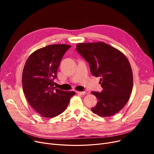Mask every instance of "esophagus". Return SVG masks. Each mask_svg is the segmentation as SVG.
Returning <instances> with one entry per match:
<instances>
[{
  "label": "esophagus",
  "mask_w": 154,
  "mask_h": 154,
  "mask_svg": "<svg viewBox=\"0 0 154 154\" xmlns=\"http://www.w3.org/2000/svg\"><path fill=\"white\" fill-rule=\"evenodd\" d=\"M77 93L79 95H84L85 94V92H80V91H77Z\"/></svg>",
  "instance_id": "34e87169"
}]
</instances>
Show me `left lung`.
I'll return each mask as SVG.
<instances>
[{
	"instance_id": "1",
	"label": "left lung",
	"mask_w": 154,
	"mask_h": 154,
	"mask_svg": "<svg viewBox=\"0 0 154 154\" xmlns=\"http://www.w3.org/2000/svg\"><path fill=\"white\" fill-rule=\"evenodd\" d=\"M76 51L88 63L91 74L100 77L101 92H91L98 100L91 110L101 117H110L122 109L133 88V74L127 58L106 43H79Z\"/></svg>"
}]
</instances>
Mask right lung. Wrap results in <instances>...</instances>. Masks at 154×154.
I'll return each mask as SVG.
<instances>
[{"label": "right lung", "mask_w": 154, "mask_h": 154, "mask_svg": "<svg viewBox=\"0 0 154 154\" xmlns=\"http://www.w3.org/2000/svg\"><path fill=\"white\" fill-rule=\"evenodd\" d=\"M71 46L54 44L39 48L27 59L22 72V88L31 107L42 116H59L68 106L74 91L56 88L54 80L64 54Z\"/></svg>", "instance_id": "add662e5"}]
</instances>
